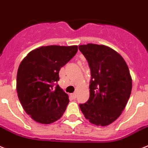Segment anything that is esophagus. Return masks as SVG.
Instances as JSON below:
<instances>
[{
  "instance_id": "esophagus-1",
  "label": "esophagus",
  "mask_w": 148,
  "mask_h": 148,
  "mask_svg": "<svg viewBox=\"0 0 148 148\" xmlns=\"http://www.w3.org/2000/svg\"><path fill=\"white\" fill-rule=\"evenodd\" d=\"M71 97H72V98H73V99H75V98H76V97H77L76 93L71 94Z\"/></svg>"
}]
</instances>
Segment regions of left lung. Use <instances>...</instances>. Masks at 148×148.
Wrapping results in <instances>:
<instances>
[{
  "mask_svg": "<svg viewBox=\"0 0 148 148\" xmlns=\"http://www.w3.org/2000/svg\"><path fill=\"white\" fill-rule=\"evenodd\" d=\"M91 69L88 101L79 107L85 117L96 125L107 126L122 114L132 88V79L125 60L103 45L79 46Z\"/></svg>",
  "mask_w": 148,
  "mask_h": 148,
  "instance_id": "8db88e82",
  "label": "left lung"
}]
</instances>
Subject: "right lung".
Instances as JSON below:
<instances>
[{"instance_id":"add662e5","label":"right lung","mask_w":148,"mask_h":148,"mask_svg":"<svg viewBox=\"0 0 148 148\" xmlns=\"http://www.w3.org/2000/svg\"><path fill=\"white\" fill-rule=\"evenodd\" d=\"M78 46H42L32 50L19 66L18 97L25 113L41 124L54 123L63 116L69 96L57 85L59 72L77 53Z\"/></svg>"}]
</instances>
